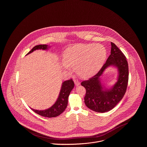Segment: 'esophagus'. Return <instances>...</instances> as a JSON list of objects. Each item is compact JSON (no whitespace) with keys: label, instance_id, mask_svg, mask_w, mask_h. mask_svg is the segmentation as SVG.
<instances>
[{"label":"esophagus","instance_id":"esophagus-1","mask_svg":"<svg viewBox=\"0 0 147 147\" xmlns=\"http://www.w3.org/2000/svg\"><path fill=\"white\" fill-rule=\"evenodd\" d=\"M74 83H75V84H76V85H80V82L79 81V80H78V79H75L74 80Z\"/></svg>","mask_w":147,"mask_h":147}]
</instances>
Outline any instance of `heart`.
Segmentation results:
<instances>
[{
  "mask_svg": "<svg viewBox=\"0 0 147 147\" xmlns=\"http://www.w3.org/2000/svg\"><path fill=\"white\" fill-rule=\"evenodd\" d=\"M106 57V50L101 45L77 44L65 50L62 66L65 70L76 68L80 77L87 78L99 70Z\"/></svg>",
  "mask_w": 147,
  "mask_h": 147,
  "instance_id": "heart-1",
  "label": "heart"
}]
</instances>
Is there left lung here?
I'll return each instance as SVG.
<instances>
[{
	"label": "left lung",
	"mask_w": 147,
	"mask_h": 147,
	"mask_svg": "<svg viewBox=\"0 0 147 147\" xmlns=\"http://www.w3.org/2000/svg\"><path fill=\"white\" fill-rule=\"evenodd\" d=\"M111 55L98 73L81 85L86 89L84 102L91 110L98 112L109 111L123 98L128 82V65L126 57L116 45L111 42ZM116 66L119 70L117 82L110 90L105 88L100 82L99 77L109 66Z\"/></svg>",
	"instance_id": "1"
}]
</instances>
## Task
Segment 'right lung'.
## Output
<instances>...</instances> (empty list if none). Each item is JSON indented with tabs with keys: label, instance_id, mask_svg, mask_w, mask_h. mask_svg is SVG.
I'll list each match as a JSON object with an SVG mask.
<instances>
[{
	"label": "right lung",
	"instance_id": "obj_1",
	"mask_svg": "<svg viewBox=\"0 0 147 147\" xmlns=\"http://www.w3.org/2000/svg\"><path fill=\"white\" fill-rule=\"evenodd\" d=\"M48 45H39L33 47L28 53L30 54L36 49H48ZM74 86V83L72 79L68 80L64 82L61 87V89L59 92V96L57 98L55 104L49 109L45 110H36L31 108V109L34 112L43 117H55L59 115L65 110L68 105V99L71 90Z\"/></svg>",
	"mask_w": 147,
	"mask_h": 147
}]
</instances>
